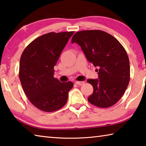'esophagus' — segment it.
I'll return each instance as SVG.
<instances>
[{"instance_id": "34e87169", "label": "esophagus", "mask_w": 146, "mask_h": 146, "mask_svg": "<svg viewBox=\"0 0 146 146\" xmlns=\"http://www.w3.org/2000/svg\"><path fill=\"white\" fill-rule=\"evenodd\" d=\"M84 83H85L84 81H76V84L78 85H83Z\"/></svg>"}]
</instances>
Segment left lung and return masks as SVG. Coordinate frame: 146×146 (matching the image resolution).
Listing matches in <instances>:
<instances>
[{"label":"left lung","instance_id":"1","mask_svg":"<svg viewBox=\"0 0 146 146\" xmlns=\"http://www.w3.org/2000/svg\"><path fill=\"white\" fill-rule=\"evenodd\" d=\"M71 42L78 43L87 60L98 68V79L87 80L94 88L89 103L99 108L114 105L123 96L130 80L129 61L123 46L101 30L78 31Z\"/></svg>","mask_w":146,"mask_h":146}]
</instances>
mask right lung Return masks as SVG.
Returning a JSON list of instances; mask_svg holds the SVG:
<instances>
[{"label":"right lung","instance_id":"obj_1","mask_svg":"<svg viewBox=\"0 0 146 146\" xmlns=\"http://www.w3.org/2000/svg\"><path fill=\"white\" fill-rule=\"evenodd\" d=\"M74 33H47L31 42L22 54L20 83L29 101L40 110L55 111L66 103L73 83L54 78V66Z\"/></svg>","mask_w":146,"mask_h":146}]
</instances>
